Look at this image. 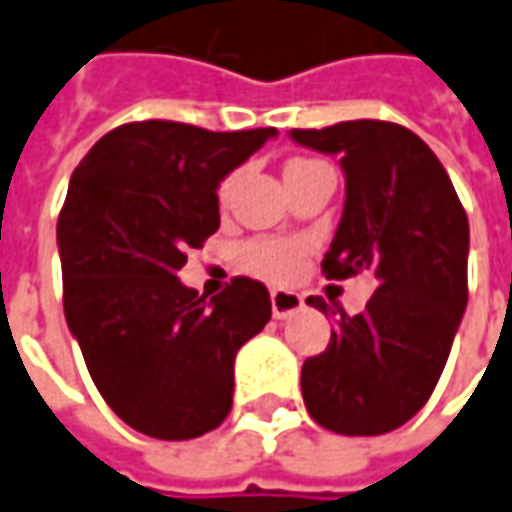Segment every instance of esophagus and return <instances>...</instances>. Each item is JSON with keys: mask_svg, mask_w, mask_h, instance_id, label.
Returning a JSON list of instances; mask_svg holds the SVG:
<instances>
[{"mask_svg": "<svg viewBox=\"0 0 512 512\" xmlns=\"http://www.w3.org/2000/svg\"><path fill=\"white\" fill-rule=\"evenodd\" d=\"M270 304H273V315L276 318H290L293 312H298L304 307V298L293 293V290H281L276 287L273 293H270Z\"/></svg>", "mask_w": 512, "mask_h": 512, "instance_id": "1", "label": "esophagus"}]
</instances>
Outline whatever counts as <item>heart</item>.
Returning <instances> with one entry per match:
<instances>
[{"mask_svg":"<svg viewBox=\"0 0 512 512\" xmlns=\"http://www.w3.org/2000/svg\"><path fill=\"white\" fill-rule=\"evenodd\" d=\"M239 264L253 276L287 281L304 264V242L296 239H253L239 248Z\"/></svg>","mask_w":512,"mask_h":512,"instance_id":"b5f03b06","label":"heart"}]
</instances>
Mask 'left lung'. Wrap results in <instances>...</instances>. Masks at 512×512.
<instances>
[{"label":"left lung","mask_w":512,"mask_h":512,"mask_svg":"<svg viewBox=\"0 0 512 512\" xmlns=\"http://www.w3.org/2000/svg\"><path fill=\"white\" fill-rule=\"evenodd\" d=\"M290 137L344 168V214L321 270L377 279L366 310L341 312L327 349L304 360V406L335 434L377 437L408 423L445 369L468 307V216L437 154L406 126L344 120ZM307 304L332 312L318 296Z\"/></svg>","instance_id":"obj_1"}]
</instances>
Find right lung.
Segmentation results:
<instances>
[{"label":"right lung","instance_id":"right-lung-1","mask_svg":"<svg viewBox=\"0 0 512 512\" xmlns=\"http://www.w3.org/2000/svg\"><path fill=\"white\" fill-rule=\"evenodd\" d=\"M276 129L123 123L72 171L58 214L64 318L92 383L135 431L194 440L228 417L233 360L270 321L262 281L205 301L177 279L219 228L216 188Z\"/></svg>","mask_w":512,"mask_h":512}]
</instances>
